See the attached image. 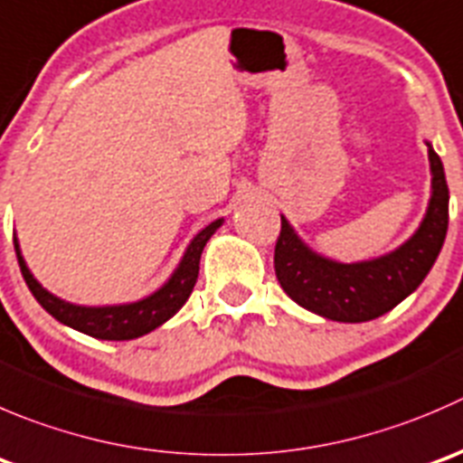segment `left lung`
Returning <instances> with one entry per match:
<instances>
[{
  "label": "left lung",
  "instance_id": "1",
  "mask_svg": "<svg viewBox=\"0 0 463 463\" xmlns=\"http://www.w3.org/2000/svg\"><path fill=\"white\" fill-rule=\"evenodd\" d=\"M432 196L419 231L383 258L341 264L314 253L280 217L273 267L285 294L300 307L344 323L378 318L405 300L437 262L448 232V183L443 163L428 142Z\"/></svg>",
  "mask_w": 463,
  "mask_h": 463
}]
</instances>
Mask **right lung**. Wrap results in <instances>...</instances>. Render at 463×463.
<instances>
[{"label":"right lung","instance_id":"1","mask_svg":"<svg viewBox=\"0 0 463 463\" xmlns=\"http://www.w3.org/2000/svg\"><path fill=\"white\" fill-rule=\"evenodd\" d=\"M223 219L208 223L194 240L187 246L185 255H183L181 264L176 271L172 273L167 282L154 291L146 298L136 300V303H124V305H103V307H85V305L67 303V300L58 298V296L49 294L43 285L33 278V273L26 267L24 258H22L20 244L15 240V253L17 262H20V271L24 276L26 285H29L31 294L35 296L40 305L52 314L56 321L65 323V326L74 327V330L83 332V335L97 336V339L108 341H127L136 339V336L146 335V332L156 330L163 326L165 321L174 317L178 309L185 305L190 298L192 289L199 278V260L203 253V246L208 244L210 237L214 235Z\"/></svg>","mask_w":463,"mask_h":463}]
</instances>
